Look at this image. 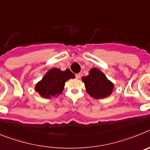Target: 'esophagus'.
I'll list each match as a JSON object with an SVG mask.
<instances>
[{"label":"esophagus","instance_id":"esophagus-1","mask_svg":"<svg viewBox=\"0 0 150 150\" xmlns=\"http://www.w3.org/2000/svg\"><path fill=\"white\" fill-rule=\"evenodd\" d=\"M75 76H76V79H79V78L81 77V74H76V75H75Z\"/></svg>","mask_w":150,"mask_h":150}]
</instances>
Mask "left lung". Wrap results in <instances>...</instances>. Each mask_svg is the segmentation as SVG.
Returning <instances> with one entry per match:
<instances>
[{"instance_id": "8db88e82", "label": "left lung", "mask_w": 150, "mask_h": 150, "mask_svg": "<svg viewBox=\"0 0 150 150\" xmlns=\"http://www.w3.org/2000/svg\"><path fill=\"white\" fill-rule=\"evenodd\" d=\"M82 79L87 93L94 98H104L112 94L113 84L98 69H91L88 76H83Z\"/></svg>"}]
</instances>
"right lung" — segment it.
I'll use <instances>...</instances> for the list:
<instances>
[{"label": "right lung", "mask_w": 150, "mask_h": 150, "mask_svg": "<svg viewBox=\"0 0 150 150\" xmlns=\"http://www.w3.org/2000/svg\"><path fill=\"white\" fill-rule=\"evenodd\" d=\"M71 78H75V75L69 69L64 71L58 68L51 69L36 85L35 89L43 98H55L63 91L65 82Z\"/></svg>", "instance_id": "add662e5"}]
</instances>
